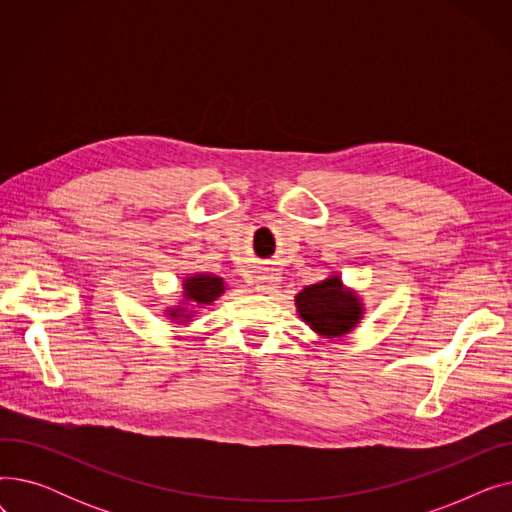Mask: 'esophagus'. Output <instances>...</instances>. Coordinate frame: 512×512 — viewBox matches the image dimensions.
I'll use <instances>...</instances> for the list:
<instances>
[{
	"instance_id": "esophagus-1",
	"label": "esophagus",
	"mask_w": 512,
	"mask_h": 512,
	"mask_svg": "<svg viewBox=\"0 0 512 512\" xmlns=\"http://www.w3.org/2000/svg\"><path fill=\"white\" fill-rule=\"evenodd\" d=\"M280 286V274L278 272H265L257 278V290L261 294H272Z\"/></svg>"
}]
</instances>
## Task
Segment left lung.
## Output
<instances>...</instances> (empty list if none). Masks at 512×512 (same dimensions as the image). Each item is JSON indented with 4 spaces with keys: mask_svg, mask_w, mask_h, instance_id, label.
<instances>
[{
    "mask_svg": "<svg viewBox=\"0 0 512 512\" xmlns=\"http://www.w3.org/2000/svg\"><path fill=\"white\" fill-rule=\"evenodd\" d=\"M299 317L321 338H342L355 332L365 315V305L355 288H348L340 274H330L294 297Z\"/></svg>",
    "mask_w": 512,
    "mask_h": 512,
    "instance_id": "obj_1",
    "label": "left lung"
}]
</instances>
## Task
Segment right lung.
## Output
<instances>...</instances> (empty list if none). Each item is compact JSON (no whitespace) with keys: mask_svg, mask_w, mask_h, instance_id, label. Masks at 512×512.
<instances>
[{"mask_svg":"<svg viewBox=\"0 0 512 512\" xmlns=\"http://www.w3.org/2000/svg\"><path fill=\"white\" fill-rule=\"evenodd\" d=\"M226 292V282L215 274H191L182 280V299L178 305L166 307L164 315L174 324H188L197 311L218 301Z\"/></svg>","mask_w":512,"mask_h":512,"instance_id":"obj_1","label":"right lung"}]
</instances>
